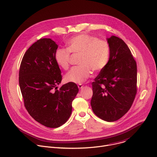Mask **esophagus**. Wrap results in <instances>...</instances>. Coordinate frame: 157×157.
<instances>
[{
    "instance_id": "esophagus-1",
    "label": "esophagus",
    "mask_w": 157,
    "mask_h": 157,
    "mask_svg": "<svg viewBox=\"0 0 157 157\" xmlns=\"http://www.w3.org/2000/svg\"><path fill=\"white\" fill-rule=\"evenodd\" d=\"M78 88H79V89H82V88L83 87V86H82V84H78Z\"/></svg>"
}]
</instances>
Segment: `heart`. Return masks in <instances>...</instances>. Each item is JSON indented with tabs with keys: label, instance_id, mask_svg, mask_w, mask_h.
Masks as SVG:
<instances>
[{
	"label": "heart",
	"instance_id": "obj_1",
	"mask_svg": "<svg viewBox=\"0 0 157 157\" xmlns=\"http://www.w3.org/2000/svg\"><path fill=\"white\" fill-rule=\"evenodd\" d=\"M67 49L58 48L55 54L56 64L64 70H68L71 55H79V66L73 68L65 75V80L76 84L85 81L94 72L102 71L107 66L110 54L109 43L88 35L79 34L71 37L67 42Z\"/></svg>",
	"mask_w": 157,
	"mask_h": 157
}]
</instances>
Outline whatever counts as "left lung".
<instances>
[{
  "label": "left lung",
  "mask_w": 157,
  "mask_h": 157,
  "mask_svg": "<svg viewBox=\"0 0 157 157\" xmlns=\"http://www.w3.org/2000/svg\"><path fill=\"white\" fill-rule=\"evenodd\" d=\"M110 54L107 66L92 82L91 105L100 119L114 122L130 109L137 91V63L126 43L116 36L107 38Z\"/></svg>",
  "instance_id": "left-lung-1"
}]
</instances>
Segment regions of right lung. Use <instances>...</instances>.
Masks as SVG:
<instances>
[{
  "label": "right lung",
  "instance_id": "1",
  "mask_svg": "<svg viewBox=\"0 0 157 157\" xmlns=\"http://www.w3.org/2000/svg\"><path fill=\"white\" fill-rule=\"evenodd\" d=\"M58 46L50 38H40L27 50L19 70V86L24 105L38 122L59 127L70 118L72 102L79 91L68 82L59 89L61 72L55 59Z\"/></svg>",
  "mask_w": 157,
  "mask_h": 157
}]
</instances>
